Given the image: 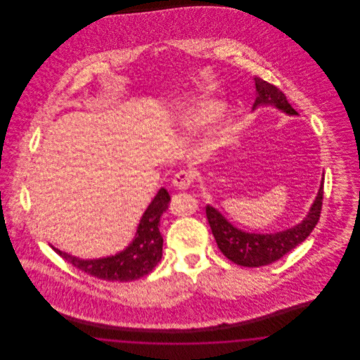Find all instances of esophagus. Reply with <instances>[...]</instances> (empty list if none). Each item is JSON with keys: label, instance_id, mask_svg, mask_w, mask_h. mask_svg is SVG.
I'll return each instance as SVG.
<instances>
[{"label": "esophagus", "instance_id": "34e87169", "mask_svg": "<svg viewBox=\"0 0 360 360\" xmlns=\"http://www.w3.org/2000/svg\"><path fill=\"white\" fill-rule=\"evenodd\" d=\"M193 184V175L191 172H185V170H181V172H176L174 175V179H172V185L179 190H186L190 188V185Z\"/></svg>", "mask_w": 360, "mask_h": 360}]
</instances>
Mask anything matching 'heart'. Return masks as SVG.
I'll use <instances>...</instances> for the list:
<instances>
[{
	"mask_svg": "<svg viewBox=\"0 0 360 360\" xmlns=\"http://www.w3.org/2000/svg\"><path fill=\"white\" fill-rule=\"evenodd\" d=\"M224 110V103L217 100L206 98L195 101L182 109L178 116V122L185 129H198L217 117Z\"/></svg>",
	"mask_w": 360,
	"mask_h": 360,
	"instance_id": "heart-1",
	"label": "heart"
}]
</instances>
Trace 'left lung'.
Instances as JSON below:
<instances>
[{"instance_id": "left-lung-1", "label": "left lung", "mask_w": 360, "mask_h": 360, "mask_svg": "<svg viewBox=\"0 0 360 360\" xmlns=\"http://www.w3.org/2000/svg\"><path fill=\"white\" fill-rule=\"evenodd\" d=\"M257 100L254 109L263 105H271L276 109L297 115L291 108L286 96L276 87L255 77ZM324 197V178L316 195L313 205L310 206L307 217L295 226L276 233H250L233 226L223 214L213 206L206 205V217L210 225L216 243L225 257L231 262L244 267H260L274 263L285 257L291 250L308 238L310 232L319 223Z\"/></svg>"}]
</instances>
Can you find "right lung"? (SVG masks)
Masks as SVG:
<instances>
[{
  "mask_svg": "<svg viewBox=\"0 0 360 360\" xmlns=\"http://www.w3.org/2000/svg\"><path fill=\"white\" fill-rule=\"evenodd\" d=\"M170 202V194L160 188L143 213L132 243L119 254L100 259H79L51 245L52 250L86 274L110 282H129L150 274L162 259L163 238L159 231L160 216Z\"/></svg>",
  "mask_w": 360,
  "mask_h": 360,
  "instance_id": "right-lung-1",
  "label": "right lung"
}]
</instances>
